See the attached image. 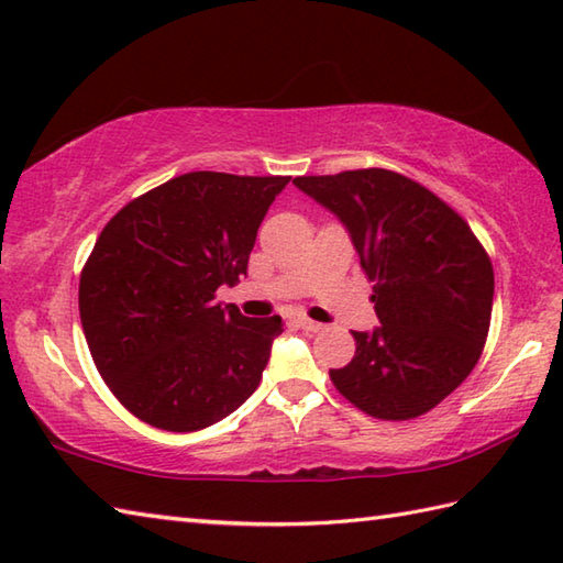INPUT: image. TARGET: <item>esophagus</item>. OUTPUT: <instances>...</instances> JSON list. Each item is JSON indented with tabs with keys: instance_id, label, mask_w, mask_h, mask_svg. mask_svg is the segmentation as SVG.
I'll return each instance as SVG.
<instances>
[{
	"instance_id": "obj_1",
	"label": "esophagus",
	"mask_w": 563,
	"mask_h": 563,
	"mask_svg": "<svg viewBox=\"0 0 563 563\" xmlns=\"http://www.w3.org/2000/svg\"><path fill=\"white\" fill-rule=\"evenodd\" d=\"M295 324L300 327V329H305V332H322V329H324V324L314 322V319H310V317H297Z\"/></svg>"
}]
</instances>
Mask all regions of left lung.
<instances>
[{"label":"left lung","mask_w":563,"mask_h":563,"mask_svg":"<svg viewBox=\"0 0 563 563\" xmlns=\"http://www.w3.org/2000/svg\"><path fill=\"white\" fill-rule=\"evenodd\" d=\"M344 222L373 280L380 327L354 332L334 388L376 420H415L454 393L486 346L493 263L466 219L424 185L385 168L292 180Z\"/></svg>","instance_id":"obj_1"}]
</instances>
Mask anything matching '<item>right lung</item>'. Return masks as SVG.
<instances>
[{"label":"right lung","instance_id":"1","mask_svg":"<svg viewBox=\"0 0 563 563\" xmlns=\"http://www.w3.org/2000/svg\"><path fill=\"white\" fill-rule=\"evenodd\" d=\"M288 175L185 173L109 219L80 273V322L107 388L141 422L197 432L258 388L278 314L217 305L246 275Z\"/></svg>","mask_w":563,"mask_h":563}]
</instances>
